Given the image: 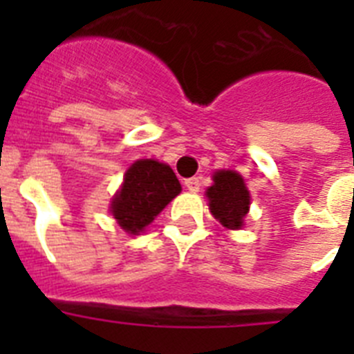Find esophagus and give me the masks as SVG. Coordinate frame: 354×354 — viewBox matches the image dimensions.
<instances>
[{
	"instance_id": "1",
	"label": "esophagus",
	"mask_w": 354,
	"mask_h": 354,
	"mask_svg": "<svg viewBox=\"0 0 354 354\" xmlns=\"http://www.w3.org/2000/svg\"><path fill=\"white\" fill-rule=\"evenodd\" d=\"M184 186L192 193H196L200 189V186H202V180H200V177H192V179L184 180Z\"/></svg>"
}]
</instances>
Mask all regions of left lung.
<instances>
[{"mask_svg": "<svg viewBox=\"0 0 354 354\" xmlns=\"http://www.w3.org/2000/svg\"><path fill=\"white\" fill-rule=\"evenodd\" d=\"M214 184L207 187L209 211L225 228L237 230L245 225L250 211V192L245 179L234 170H218L212 175Z\"/></svg>", "mask_w": 354, "mask_h": 354, "instance_id": "obj_1", "label": "left lung"}]
</instances>
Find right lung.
<instances>
[{
    "label": "right lung",
    "mask_w": 354,
    "mask_h": 354,
    "mask_svg": "<svg viewBox=\"0 0 354 354\" xmlns=\"http://www.w3.org/2000/svg\"><path fill=\"white\" fill-rule=\"evenodd\" d=\"M174 170L156 159H138L127 168L109 212L127 234L138 236L180 193Z\"/></svg>",
    "instance_id": "obj_1"
}]
</instances>
